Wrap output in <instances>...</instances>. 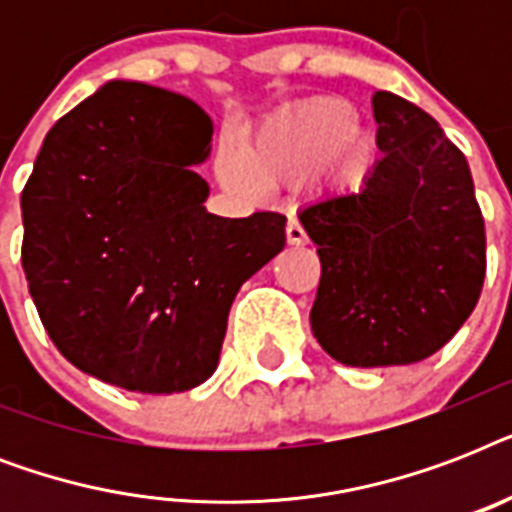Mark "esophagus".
Listing matches in <instances>:
<instances>
[{
    "instance_id": "1",
    "label": "esophagus",
    "mask_w": 512,
    "mask_h": 512,
    "mask_svg": "<svg viewBox=\"0 0 512 512\" xmlns=\"http://www.w3.org/2000/svg\"><path fill=\"white\" fill-rule=\"evenodd\" d=\"M305 241H308V236H305V228L300 223H297L295 217L287 223V244H292V247H303Z\"/></svg>"
}]
</instances>
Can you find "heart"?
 <instances>
[{"label":"heart","mask_w":512,"mask_h":512,"mask_svg":"<svg viewBox=\"0 0 512 512\" xmlns=\"http://www.w3.org/2000/svg\"><path fill=\"white\" fill-rule=\"evenodd\" d=\"M319 167L335 185H353L366 172V138L348 100H311L265 124L247 143V156L231 143L215 156L217 180L239 196L300 183Z\"/></svg>","instance_id":"b5f03b06"}]
</instances>
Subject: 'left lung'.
Here are the masks:
<instances>
[{"instance_id": "left-lung-1", "label": "left lung", "mask_w": 512, "mask_h": 512, "mask_svg": "<svg viewBox=\"0 0 512 512\" xmlns=\"http://www.w3.org/2000/svg\"><path fill=\"white\" fill-rule=\"evenodd\" d=\"M380 162L358 193L300 212L321 281L311 329L348 366L433 356L476 308L486 276L484 215L468 159L430 114L374 92Z\"/></svg>"}]
</instances>
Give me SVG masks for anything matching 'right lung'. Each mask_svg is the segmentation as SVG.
Listing matches in <instances>:
<instances>
[{
	"label": "right lung",
	"mask_w": 512,
	"mask_h": 512,
	"mask_svg": "<svg viewBox=\"0 0 512 512\" xmlns=\"http://www.w3.org/2000/svg\"><path fill=\"white\" fill-rule=\"evenodd\" d=\"M212 119L193 100L108 82L55 122L20 193L23 271L55 348L138 393L212 377L241 284L284 249L287 217H217L193 172Z\"/></svg>",
	"instance_id": "1"
}]
</instances>
